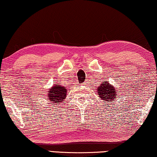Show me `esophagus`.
I'll list each match as a JSON object with an SVG mask.
<instances>
[{
  "label": "esophagus",
  "instance_id": "34e87169",
  "mask_svg": "<svg viewBox=\"0 0 157 157\" xmlns=\"http://www.w3.org/2000/svg\"><path fill=\"white\" fill-rule=\"evenodd\" d=\"M83 85H84V86H86V83H83Z\"/></svg>",
  "mask_w": 157,
  "mask_h": 157
}]
</instances>
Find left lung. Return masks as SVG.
<instances>
[{"mask_svg": "<svg viewBox=\"0 0 157 157\" xmlns=\"http://www.w3.org/2000/svg\"><path fill=\"white\" fill-rule=\"evenodd\" d=\"M97 90L98 95L103 101L112 102V100H114L117 96V90H115V88L108 81L100 84V86L98 87Z\"/></svg>", "mask_w": 157, "mask_h": 157, "instance_id": "1", "label": "left lung"}]
</instances>
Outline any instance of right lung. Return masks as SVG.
<instances>
[{
  "label": "right lung",
  "instance_id": "add662e5",
  "mask_svg": "<svg viewBox=\"0 0 157 157\" xmlns=\"http://www.w3.org/2000/svg\"><path fill=\"white\" fill-rule=\"evenodd\" d=\"M67 89L65 87L59 85H55L48 91V100L52 103H62L67 97Z\"/></svg>",
  "mask_w": 157,
  "mask_h": 157
}]
</instances>
